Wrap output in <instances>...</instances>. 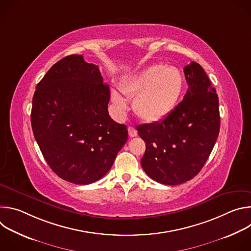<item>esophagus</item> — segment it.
<instances>
[{
	"instance_id": "1",
	"label": "esophagus",
	"mask_w": 251,
	"mask_h": 251,
	"mask_svg": "<svg viewBox=\"0 0 251 251\" xmlns=\"http://www.w3.org/2000/svg\"><path fill=\"white\" fill-rule=\"evenodd\" d=\"M128 133H129V136H130L131 138H132V137H136L137 134H138L137 130H136L134 127H129V128H128Z\"/></svg>"
}]
</instances>
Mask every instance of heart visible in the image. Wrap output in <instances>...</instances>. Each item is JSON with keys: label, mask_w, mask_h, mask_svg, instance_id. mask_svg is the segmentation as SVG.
Masks as SVG:
<instances>
[{"label": "heart", "mask_w": 251, "mask_h": 251, "mask_svg": "<svg viewBox=\"0 0 251 251\" xmlns=\"http://www.w3.org/2000/svg\"><path fill=\"white\" fill-rule=\"evenodd\" d=\"M185 87V79L176 67L150 65L119 84L120 91L133 100V110L143 121L154 123L167 117L177 104ZM113 103L124 110L123 97L111 92Z\"/></svg>", "instance_id": "obj_1"}]
</instances>
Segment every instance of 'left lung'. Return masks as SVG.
I'll return each mask as SVG.
<instances>
[{"instance_id": "1", "label": "left lung", "mask_w": 251, "mask_h": 251, "mask_svg": "<svg viewBox=\"0 0 251 251\" xmlns=\"http://www.w3.org/2000/svg\"><path fill=\"white\" fill-rule=\"evenodd\" d=\"M184 74L189 85L184 99L161 121L137 127L146 142L143 170L154 181L170 186L186 183L200 173L221 126L219 97L202 67L192 61Z\"/></svg>"}]
</instances>
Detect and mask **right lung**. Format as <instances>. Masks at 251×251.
Returning <instances> with one entry per match:
<instances>
[{"instance_id":"1","label":"right lung","mask_w":251,"mask_h":251,"mask_svg":"<svg viewBox=\"0 0 251 251\" xmlns=\"http://www.w3.org/2000/svg\"><path fill=\"white\" fill-rule=\"evenodd\" d=\"M110 88L80 54L53 64L32 97L33 136L50 169L75 185L92 184L112 167L128 139L108 113Z\"/></svg>"}]
</instances>
